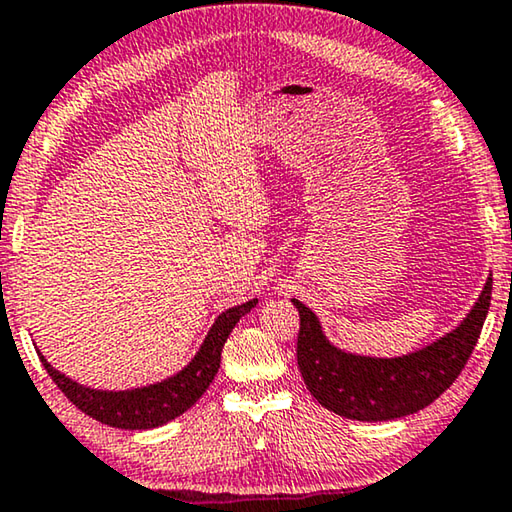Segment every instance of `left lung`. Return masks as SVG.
<instances>
[{
    "label": "left lung",
    "mask_w": 512,
    "mask_h": 512,
    "mask_svg": "<svg viewBox=\"0 0 512 512\" xmlns=\"http://www.w3.org/2000/svg\"><path fill=\"white\" fill-rule=\"evenodd\" d=\"M492 300V274L453 332L403 357H364L327 341L309 306L293 300L300 311L297 366L306 389L329 412L352 421H391L428 407L462 373L481 336Z\"/></svg>",
    "instance_id": "left-lung-1"
}]
</instances>
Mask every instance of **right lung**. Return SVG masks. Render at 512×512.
I'll use <instances>...</instances> for the list:
<instances>
[{
    "mask_svg": "<svg viewBox=\"0 0 512 512\" xmlns=\"http://www.w3.org/2000/svg\"><path fill=\"white\" fill-rule=\"evenodd\" d=\"M256 304L258 300H249L240 306H233V309H226L222 316H217V320L212 322L199 352H196L183 371L174 373L162 382L146 384V387L125 391L91 389L70 380L68 375L57 371V368H52L41 350H38V357H41L45 371L50 373L54 384L66 393V398L77 410H82L91 419L112 428L151 430L178 419L180 414L190 410L196 400L203 396V391L210 387V382L215 380L219 371L226 338L233 332V327L238 325V320L247 316Z\"/></svg>",
    "mask_w": 512,
    "mask_h": 512,
    "instance_id": "1",
    "label": "right lung"
}]
</instances>
